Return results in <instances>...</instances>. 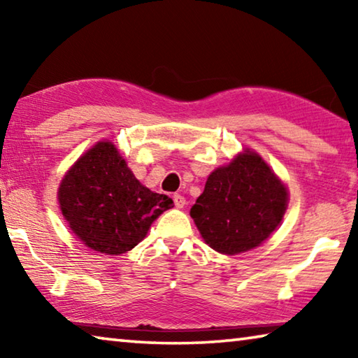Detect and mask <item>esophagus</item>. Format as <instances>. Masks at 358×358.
<instances>
[{"instance_id": "1", "label": "esophagus", "mask_w": 358, "mask_h": 358, "mask_svg": "<svg viewBox=\"0 0 358 358\" xmlns=\"http://www.w3.org/2000/svg\"><path fill=\"white\" fill-rule=\"evenodd\" d=\"M173 203L177 208H183L186 205V199L181 194H173Z\"/></svg>"}]
</instances>
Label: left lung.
<instances>
[{
	"instance_id": "obj_1",
	"label": "left lung",
	"mask_w": 358,
	"mask_h": 358,
	"mask_svg": "<svg viewBox=\"0 0 358 358\" xmlns=\"http://www.w3.org/2000/svg\"><path fill=\"white\" fill-rule=\"evenodd\" d=\"M286 207V187L262 157L246 150L211 172L189 213L213 250L234 256L268 238Z\"/></svg>"
}]
</instances>
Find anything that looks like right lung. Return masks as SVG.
I'll return each mask as SVG.
<instances>
[{"mask_svg": "<svg viewBox=\"0 0 358 358\" xmlns=\"http://www.w3.org/2000/svg\"><path fill=\"white\" fill-rule=\"evenodd\" d=\"M62 213L85 245L123 254L145 238L173 201L141 185L112 142H99L66 173L58 189Z\"/></svg>", "mask_w": 358, "mask_h": 358, "instance_id": "right-lung-1", "label": "right lung"}]
</instances>
